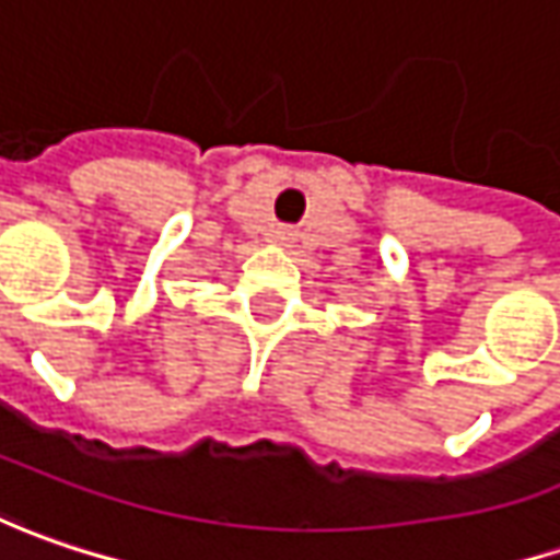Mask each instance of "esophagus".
Listing matches in <instances>:
<instances>
[{
	"instance_id": "1",
	"label": "esophagus",
	"mask_w": 560,
	"mask_h": 560,
	"mask_svg": "<svg viewBox=\"0 0 560 560\" xmlns=\"http://www.w3.org/2000/svg\"><path fill=\"white\" fill-rule=\"evenodd\" d=\"M272 237H276V241H281V244H288V241H294V232L281 225V229H276V232H272Z\"/></svg>"
}]
</instances>
